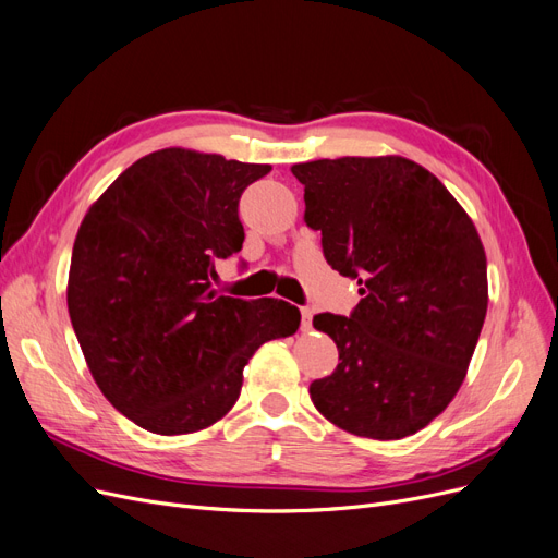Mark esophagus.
<instances>
[{
    "label": "esophagus",
    "mask_w": 558,
    "mask_h": 558,
    "mask_svg": "<svg viewBox=\"0 0 558 558\" xmlns=\"http://www.w3.org/2000/svg\"><path fill=\"white\" fill-rule=\"evenodd\" d=\"M313 327V311L301 308V331H311Z\"/></svg>",
    "instance_id": "34e87169"
}]
</instances>
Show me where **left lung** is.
<instances>
[{"label":"left lung","instance_id":"1","mask_svg":"<svg viewBox=\"0 0 558 558\" xmlns=\"http://www.w3.org/2000/svg\"><path fill=\"white\" fill-rule=\"evenodd\" d=\"M292 173L303 222L362 294L350 317L313 319L333 338L338 366L311 399L354 436L417 434L457 397L487 315L480 233L434 173L399 155L315 159Z\"/></svg>","mask_w":558,"mask_h":558}]
</instances>
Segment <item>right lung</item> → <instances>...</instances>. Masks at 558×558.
Returning <instances> with one entry per match:
<instances>
[{"label":"right lung","mask_w":558,"mask_h":558,"mask_svg":"<svg viewBox=\"0 0 558 558\" xmlns=\"http://www.w3.org/2000/svg\"><path fill=\"white\" fill-rule=\"evenodd\" d=\"M268 171L157 150L124 169L78 227L71 325L104 397L150 434L183 436L222 420L239 401L247 359L299 329L292 303L210 290L215 259L239 253L245 239L241 194Z\"/></svg>","instance_id":"obj_1"}]
</instances>
